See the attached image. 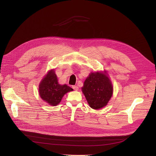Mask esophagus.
<instances>
[{
    "mask_svg": "<svg viewBox=\"0 0 156 156\" xmlns=\"http://www.w3.org/2000/svg\"><path fill=\"white\" fill-rule=\"evenodd\" d=\"M72 87H73V90H75V91H78V87L77 86H73Z\"/></svg>",
    "mask_w": 156,
    "mask_h": 156,
    "instance_id": "obj_1",
    "label": "esophagus"
}]
</instances>
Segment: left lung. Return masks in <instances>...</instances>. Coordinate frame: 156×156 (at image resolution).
<instances>
[{
	"instance_id": "obj_1",
	"label": "left lung",
	"mask_w": 156,
	"mask_h": 156,
	"mask_svg": "<svg viewBox=\"0 0 156 156\" xmlns=\"http://www.w3.org/2000/svg\"><path fill=\"white\" fill-rule=\"evenodd\" d=\"M82 91L87 103L94 109L105 106L113 93V87L106 75L91 73L84 82Z\"/></svg>"
}]
</instances>
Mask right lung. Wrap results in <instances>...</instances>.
I'll use <instances>...</instances> for the list:
<instances>
[{"label":"right lung","instance_id":"add662e5","mask_svg":"<svg viewBox=\"0 0 156 156\" xmlns=\"http://www.w3.org/2000/svg\"><path fill=\"white\" fill-rule=\"evenodd\" d=\"M73 91V89L66 84L60 85L54 70H51L41 81L39 92L41 98L51 105L58 104L64 94Z\"/></svg>","mask_w":156,"mask_h":156}]
</instances>
